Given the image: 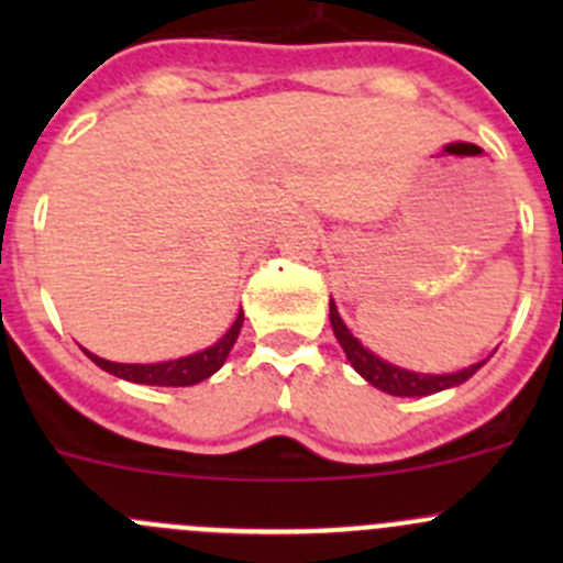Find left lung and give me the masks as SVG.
Here are the masks:
<instances>
[{
	"label": "left lung",
	"instance_id": "1",
	"mask_svg": "<svg viewBox=\"0 0 563 563\" xmlns=\"http://www.w3.org/2000/svg\"><path fill=\"white\" fill-rule=\"evenodd\" d=\"M329 321H332L334 338H338V343L343 345L351 367H354L367 384H373L376 389L387 391V395H395V397H424V395H435V391L460 387V384L468 382V378L487 362V360L474 362V365L463 367V371L441 373V376H435V373L406 371V367L391 365V362L373 354L371 349H365V345L354 338V332L343 323L334 299H329Z\"/></svg>",
	"mask_w": 563,
	"mask_h": 563
}]
</instances>
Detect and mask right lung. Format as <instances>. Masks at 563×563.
<instances>
[{"instance_id":"1","label":"right lung","mask_w":563,"mask_h":563,"mask_svg":"<svg viewBox=\"0 0 563 563\" xmlns=\"http://www.w3.org/2000/svg\"><path fill=\"white\" fill-rule=\"evenodd\" d=\"M245 323V313L240 310V316L234 318V323L229 327V332L212 343L209 349L196 351L190 356H179V360L168 362H152V365H130V362H108L103 356L92 354V351L84 349V354L95 362L98 367H103L111 376L124 378V382L133 384H146V387H192L198 382H207L212 373H218L223 367V362L229 360L231 349H234L236 338H240V329Z\"/></svg>"}]
</instances>
